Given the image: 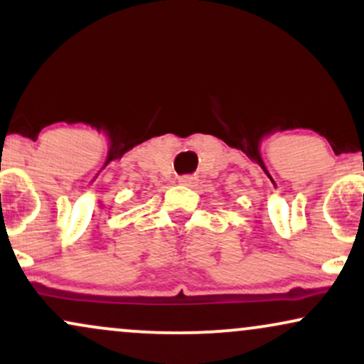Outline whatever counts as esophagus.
<instances>
[{"mask_svg": "<svg viewBox=\"0 0 364 364\" xmlns=\"http://www.w3.org/2000/svg\"><path fill=\"white\" fill-rule=\"evenodd\" d=\"M179 185H183V186H195V178L181 176V178H179Z\"/></svg>", "mask_w": 364, "mask_h": 364, "instance_id": "obj_1", "label": "esophagus"}]
</instances>
